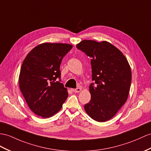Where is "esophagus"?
I'll return each mask as SVG.
<instances>
[{
	"label": "esophagus",
	"mask_w": 151,
	"mask_h": 151,
	"mask_svg": "<svg viewBox=\"0 0 151 151\" xmlns=\"http://www.w3.org/2000/svg\"><path fill=\"white\" fill-rule=\"evenodd\" d=\"M81 90V88H76V89H73V91L75 93H79Z\"/></svg>",
	"instance_id": "1"
}]
</instances>
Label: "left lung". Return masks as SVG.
Returning a JSON list of instances; mask_svg holds the SVG:
<instances>
[{"mask_svg": "<svg viewBox=\"0 0 151 151\" xmlns=\"http://www.w3.org/2000/svg\"><path fill=\"white\" fill-rule=\"evenodd\" d=\"M77 49L91 58L90 86L91 100L86 112L97 122H106L116 115L126 102L131 83V70L127 59L107 42L83 40Z\"/></svg>", "mask_w": 151, "mask_h": 151, "instance_id": "left-lung-1", "label": "left lung"}]
</instances>
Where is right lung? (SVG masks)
Wrapping results in <instances>:
<instances>
[{
  "mask_svg": "<svg viewBox=\"0 0 151 151\" xmlns=\"http://www.w3.org/2000/svg\"><path fill=\"white\" fill-rule=\"evenodd\" d=\"M72 48V45L66 43H42L24 60L19 86L29 108L36 115L43 118L53 116L68 97L67 89L61 83L60 68L63 57Z\"/></svg>",
  "mask_w": 151,
  "mask_h": 151,
  "instance_id": "right-lung-1",
  "label": "right lung"
}]
</instances>
